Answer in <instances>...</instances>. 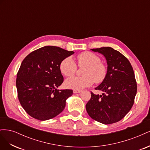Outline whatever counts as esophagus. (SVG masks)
I'll list each match as a JSON object with an SVG mask.
<instances>
[{"label": "esophagus", "instance_id": "1", "mask_svg": "<svg viewBox=\"0 0 150 150\" xmlns=\"http://www.w3.org/2000/svg\"><path fill=\"white\" fill-rule=\"evenodd\" d=\"M81 92V91H80V90H74L73 91L74 93H79Z\"/></svg>", "mask_w": 150, "mask_h": 150}]
</instances>
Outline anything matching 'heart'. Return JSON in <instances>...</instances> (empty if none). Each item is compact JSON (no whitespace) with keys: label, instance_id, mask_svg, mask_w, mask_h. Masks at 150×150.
Returning a JSON list of instances; mask_svg holds the SVG:
<instances>
[{"label":"heart","instance_id":"b5f03b06","mask_svg":"<svg viewBox=\"0 0 150 150\" xmlns=\"http://www.w3.org/2000/svg\"><path fill=\"white\" fill-rule=\"evenodd\" d=\"M77 62L80 67H85L83 77H72L66 79L67 88L74 90H81L91 86L94 82L101 83L106 79L108 69L106 65L101 62V58L91 52H84L77 56ZM60 71L65 76H73L77 71L74 61L70 57L62 60L59 65Z\"/></svg>","mask_w":150,"mask_h":150}]
</instances>
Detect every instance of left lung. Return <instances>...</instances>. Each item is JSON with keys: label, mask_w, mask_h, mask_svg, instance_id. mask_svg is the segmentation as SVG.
<instances>
[{"label": "left lung", "mask_w": 150, "mask_h": 150, "mask_svg": "<svg viewBox=\"0 0 150 150\" xmlns=\"http://www.w3.org/2000/svg\"><path fill=\"white\" fill-rule=\"evenodd\" d=\"M106 57L108 73L103 82L95 88L102 95L91 92L86 105L89 116L104 125L120 121L132 108L137 92V84L129 61L119 51L110 47L91 49Z\"/></svg>", "instance_id": "1"}]
</instances>
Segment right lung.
I'll use <instances>...</instances> for the list:
<instances>
[{"mask_svg": "<svg viewBox=\"0 0 150 150\" xmlns=\"http://www.w3.org/2000/svg\"><path fill=\"white\" fill-rule=\"evenodd\" d=\"M74 52L56 46H44L30 52L22 61L17 74L19 102L31 117L40 121L52 119L64 110L72 89L59 90L64 78L62 60Z\"/></svg>", "mask_w": 150, "mask_h": 150, "instance_id": "right-lung-1", "label": "right lung"}]
</instances>
